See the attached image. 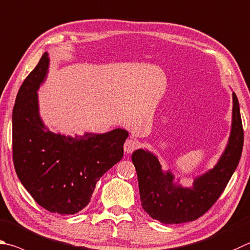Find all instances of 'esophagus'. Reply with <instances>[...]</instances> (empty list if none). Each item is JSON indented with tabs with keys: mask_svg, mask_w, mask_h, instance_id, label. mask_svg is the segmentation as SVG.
Masks as SVG:
<instances>
[{
	"mask_svg": "<svg viewBox=\"0 0 250 250\" xmlns=\"http://www.w3.org/2000/svg\"><path fill=\"white\" fill-rule=\"evenodd\" d=\"M140 146V143L135 140H126L125 143V152L132 153L134 149H137Z\"/></svg>",
	"mask_w": 250,
	"mask_h": 250,
	"instance_id": "34e87169",
	"label": "esophagus"
}]
</instances>
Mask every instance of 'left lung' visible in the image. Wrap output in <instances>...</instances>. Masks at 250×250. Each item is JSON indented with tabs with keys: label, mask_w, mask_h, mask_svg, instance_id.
Masks as SVG:
<instances>
[{
	"label": "left lung",
	"mask_w": 250,
	"mask_h": 250,
	"mask_svg": "<svg viewBox=\"0 0 250 250\" xmlns=\"http://www.w3.org/2000/svg\"><path fill=\"white\" fill-rule=\"evenodd\" d=\"M244 145V130L238 99L233 93L232 129L217 164L185 188L174 183L170 170H163L157 157L146 149H137L132 162L138 174L141 204L154 220L180 224L202 216L220 198L237 167Z\"/></svg>",
	"instance_id": "1"
}]
</instances>
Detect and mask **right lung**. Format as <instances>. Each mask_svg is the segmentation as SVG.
<instances>
[{
  "mask_svg": "<svg viewBox=\"0 0 250 250\" xmlns=\"http://www.w3.org/2000/svg\"><path fill=\"white\" fill-rule=\"evenodd\" d=\"M47 52L18 90L13 109V161L25 189L39 206L61 215L87 206L99 178L124 156L128 131L75 138L50 131L39 115L38 93L49 69Z\"/></svg>",
  "mask_w": 250,
  "mask_h": 250,
  "instance_id": "add662e5",
  "label": "right lung"
}]
</instances>
